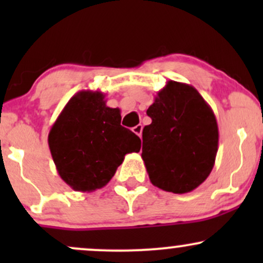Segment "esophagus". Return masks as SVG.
Returning a JSON list of instances; mask_svg holds the SVG:
<instances>
[{
    "instance_id": "esophagus-1",
    "label": "esophagus",
    "mask_w": 263,
    "mask_h": 263,
    "mask_svg": "<svg viewBox=\"0 0 263 263\" xmlns=\"http://www.w3.org/2000/svg\"><path fill=\"white\" fill-rule=\"evenodd\" d=\"M142 128H143V127H142V125H137V126H135L134 128H132V131H134L136 135L140 136V137H141V135H142Z\"/></svg>"
}]
</instances>
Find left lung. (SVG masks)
I'll list each match as a JSON object with an SVG mask.
<instances>
[{
    "label": "left lung",
    "instance_id": "left-lung-1",
    "mask_svg": "<svg viewBox=\"0 0 263 263\" xmlns=\"http://www.w3.org/2000/svg\"><path fill=\"white\" fill-rule=\"evenodd\" d=\"M142 131V159L149 180L165 192L184 194L209 177L218 153L216 117L194 86L170 80L159 90Z\"/></svg>",
    "mask_w": 263,
    "mask_h": 263
}]
</instances>
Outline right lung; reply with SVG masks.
<instances>
[{
    "mask_svg": "<svg viewBox=\"0 0 263 263\" xmlns=\"http://www.w3.org/2000/svg\"><path fill=\"white\" fill-rule=\"evenodd\" d=\"M60 178L75 192H93L110 182L127 153L140 152L137 135L121 126L120 108L106 106L101 91L74 95L48 136Z\"/></svg>",
    "mask_w": 263,
    "mask_h": 263,
    "instance_id": "add662e5",
    "label": "right lung"
}]
</instances>
